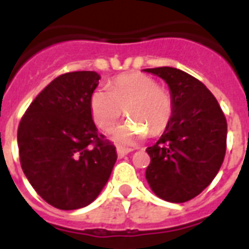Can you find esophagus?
<instances>
[{"mask_svg":"<svg viewBox=\"0 0 249 249\" xmlns=\"http://www.w3.org/2000/svg\"><path fill=\"white\" fill-rule=\"evenodd\" d=\"M130 152V149H128V148H124V146H117V155H119V157H124L125 155H128Z\"/></svg>","mask_w":249,"mask_h":249,"instance_id":"esophagus-1","label":"esophagus"}]
</instances>
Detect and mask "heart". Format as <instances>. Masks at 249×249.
<instances>
[{
    "instance_id": "heart-1",
    "label": "heart",
    "mask_w": 249,
    "mask_h": 249,
    "mask_svg": "<svg viewBox=\"0 0 249 249\" xmlns=\"http://www.w3.org/2000/svg\"><path fill=\"white\" fill-rule=\"evenodd\" d=\"M89 107L94 124L103 132L113 129L123 109L126 116L142 124L152 135L165 129L173 114L171 93L159 87L155 78L139 71L117 76L108 84V90L96 89L90 96ZM137 123L129 120L120 126L114 140L129 144L142 137L146 130Z\"/></svg>"
}]
</instances>
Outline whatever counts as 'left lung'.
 <instances>
[{
	"label": "left lung",
	"instance_id": "8db88e82",
	"mask_svg": "<svg viewBox=\"0 0 249 249\" xmlns=\"http://www.w3.org/2000/svg\"><path fill=\"white\" fill-rule=\"evenodd\" d=\"M144 71L165 80L173 100L169 124L156 144L146 148L151 157L146 181L162 200L185 203L219 172L227 149V120L197 78L169 66Z\"/></svg>",
	"mask_w": 249,
	"mask_h": 249
}]
</instances>
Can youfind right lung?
Listing matches in <instances>:
<instances>
[{
	"instance_id": "right-lung-1",
	"label": "right lung",
	"mask_w": 249,
	"mask_h": 249,
	"mask_svg": "<svg viewBox=\"0 0 249 249\" xmlns=\"http://www.w3.org/2000/svg\"><path fill=\"white\" fill-rule=\"evenodd\" d=\"M96 71H69L44 88L19 121V162L32 187L54 208L87 207L108 181L116 146L100 135L89 100Z\"/></svg>"
}]
</instances>
